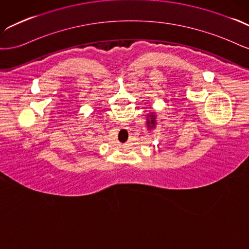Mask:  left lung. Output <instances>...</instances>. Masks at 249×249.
I'll list each match as a JSON object with an SVG mask.
<instances>
[{
  "label": "left lung",
  "mask_w": 249,
  "mask_h": 249,
  "mask_svg": "<svg viewBox=\"0 0 249 249\" xmlns=\"http://www.w3.org/2000/svg\"><path fill=\"white\" fill-rule=\"evenodd\" d=\"M156 126V115L154 114H149L148 118H147V127L148 129H152Z\"/></svg>",
  "instance_id": "left-lung-1"
}]
</instances>
